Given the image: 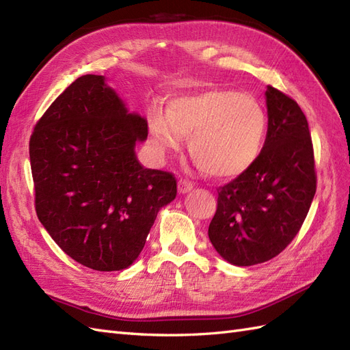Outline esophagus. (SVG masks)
I'll return each instance as SVG.
<instances>
[{"mask_svg": "<svg viewBox=\"0 0 350 350\" xmlns=\"http://www.w3.org/2000/svg\"><path fill=\"white\" fill-rule=\"evenodd\" d=\"M177 186H178V192H180V193L191 192L192 187H193L192 182L186 180V178H180V180H178V183H177Z\"/></svg>", "mask_w": 350, "mask_h": 350, "instance_id": "34e87169", "label": "esophagus"}]
</instances>
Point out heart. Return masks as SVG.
Returning a JSON list of instances; mask_svg holds the SVG:
<instances>
[{"mask_svg": "<svg viewBox=\"0 0 350 350\" xmlns=\"http://www.w3.org/2000/svg\"><path fill=\"white\" fill-rule=\"evenodd\" d=\"M149 122L158 150L176 152L191 137L189 154L205 174L234 178L260 155L267 115L252 94L210 88L173 98L167 113L152 111Z\"/></svg>", "mask_w": 350, "mask_h": 350, "instance_id": "heart-1", "label": "heart"}]
</instances>
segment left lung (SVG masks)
Masks as SVG:
<instances>
[{
	"label": "left lung",
	"instance_id": "8db88e82",
	"mask_svg": "<svg viewBox=\"0 0 350 350\" xmlns=\"http://www.w3.org/2000/svg\"><path fill=\"white\" fill-rule=\"evenodd\" d=\"M267 134L247 172L217 192L208 226L216 252L235 266L271 260L299 234L317 192L308 120L297 102L269 85Z\"/></svg>",
	"mask_w": 350,
	"mask_h": 350
}]
</instances>
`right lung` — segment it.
Returning a JSON list of instances; mask_svg holds the SVG:
<instances>
[{
	"label": "right lung",
	"instance_id": "right-lung-1",
	"mask_svg": "<svg viewBox=\"0 0 350 350\" xmlns=\"http://www.w3.org/2000/svg\"><path fill=\"white\" fill-rule=\"evenodd\" d=\"M146 137L148 121L129 113L102 75L77 78L35 124V210L75 262L100 272L129 267L159 208L176 198L174 174L139 163L134 146Z\"/></svg>",
	"mask_w": 350,
	"mask_h": 350
}]
</instances>
